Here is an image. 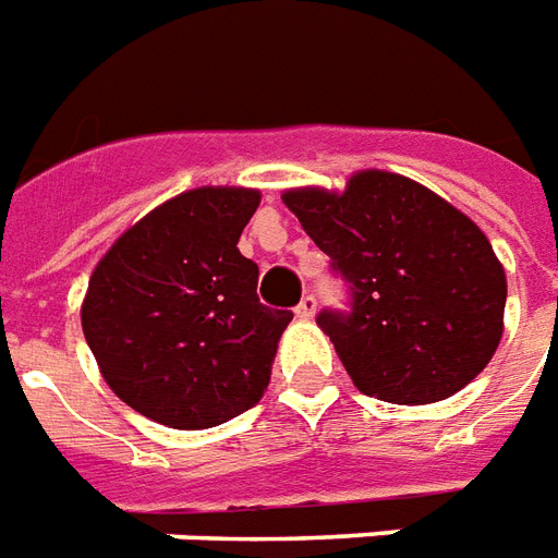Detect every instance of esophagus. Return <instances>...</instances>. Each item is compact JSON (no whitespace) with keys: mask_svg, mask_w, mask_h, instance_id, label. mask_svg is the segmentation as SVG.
<instances>
[{"mask_svg":"<svg viewBox=\"0 0 558 558\" xmlns=\"http://www.w3.org/2000/svg\"><path fill=\"white\" fill-rule=\"evenodd\" d=\"M314 312H317V296L305 294L303 300H300V305H296V317L308 320V317H314Z\"/></svg>","mask_w":558,"mask_h":558,"instance_id":"esophagus-1","label":"esophagus"}]
</instances>
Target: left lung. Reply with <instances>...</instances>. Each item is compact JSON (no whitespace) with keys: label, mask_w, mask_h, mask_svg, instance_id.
<instances>
[{"label":"left lung","mask_w":558,"mask_h":558,"mask_svg":"<svg viewBox=\"0 0 558 558\" xmlns=\"http://www.w3.org/2000/svg\"><path fill=\"white\" fill-rule=\"evenodd\" d=\"M282 199L347 282V308H324L317 324L359 391L438 403L492 362L506 274L462 211L385 170L355 173L343 194L300 187Z\"/></svg>","instance_id":"1"}]
</instances>
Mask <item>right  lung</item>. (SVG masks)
I'll return each instance as SVG.
<instances>
[{
	"mask_svg": "<svg viewBox=\"0 0 558 558\" xmlns=\"http://www.w3.org/2000/svg\"><path fill=\"white\" fill-rule=\"evenodd\" d=\"M262 203L196 187L135 223L96 264L82 329L111 391L149 421L208 429L253 409L294 314L258 300L238 238Z\"/></svg>",
	"mask_w": 558,
	"mask_h": 558,
	"instance_id": "add662e5",
	"label": "right lung"
}]
</instances>
